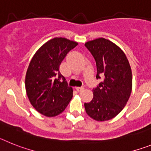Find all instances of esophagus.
<instances>
[{
	"label": "esophagus",
	"mask_w": 151,
	"mask_h": 151,
	"mask_svg": "<svg viewBox=\"0 0 151 151\" xmlns=\"http://www.w3.org/2000/svg\"><path fill=\"white\" fill-rule=\"evenodd\" d=\"M76 90L78 92H81L84 90V87H83V86H78V87H76Z\"/></svg>",
	"instance_id": "1"
}]
</instances>
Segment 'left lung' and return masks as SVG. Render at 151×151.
I'll return each mask as SVG.
<instances>
[{"mask_svg":"<svg viewBox=\"0 0 151 151\" xmlns=\"http://www.w3.org/2000/svg\"><path fill=\"white\" fill-rule=\"evenodd\" d=\"M96 64V79L103 81L93 88V98L84 103L87 115L96 121H107L121 112L130 97L132 74L121 48L108 39L99 38L85 43Z\"/></svg>","mask_w":151,"mask_h":151,"instance_id":"obj_1","label":"left lung"}]
</instances>
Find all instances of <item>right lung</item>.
Returning a JSON list of instances; mask_svg holds the SVG:
<instances>
[{"mask_svg": "<svg viewBox=\"0 0 151 151\" xmlns=\"http://www.w3.org/2000/svg\"><path fill=\"white\" fill-rule=\"evenodd\" d=\"M77 45L65 38H55L44 44L30 61L26 75V90L32 106L47 117L59 115L73 96L59 70L61 61Z\"/></svg>", "mask_w": 151, "mask_h": 151, "instance_id": "1", "label": "right lung"}]
</instances>
